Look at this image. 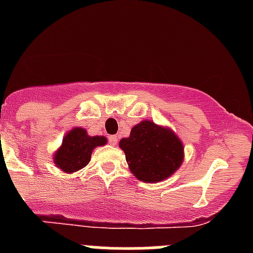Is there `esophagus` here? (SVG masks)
I'll use <instances>...</instances> for the list:
<instances>
[{
  "mask_svg": "<svg viewBox=\"0 0 253 253\" xmlns=\"http://www.w3.org/2000/svg\"><path fill=\"white\" fill-rule=\"evenodd\" d=\"M109 142H110L111 145H116L117 142H119V138H117V136H110L109 137Z\"/></svg>",
  "mask_w": 253,
  "mask_h": 253,
  "instance_id": "1",
  "label": "esophagus"
}]
</instances>
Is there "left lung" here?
Listing matches in <instances>:
<instances>
[{
	"mask_svg": "<svg viewBox=\"0 0 253 253\" xmlns=\"http://www.w3.org/2000/svg\"><path fill=\"white\" fill-rule=\"evenodd\" d=\"M131 172L143 182H159L170 177L183 162V144L167 127L142 121L120 141Z\"/></svg>",
	"mask_w": 253,
	"mask_h": 253,
	"instance_id": "1",
	"label": "left lung"
}]
</instances>
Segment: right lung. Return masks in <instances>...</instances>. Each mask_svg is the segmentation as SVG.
<instances>
[{
    "label": "right lung",
    "instance_id": "add662e5",
    "mask_svg": "<svg viewBox=\"0 0 253 253\" xmlns=\"http://www.w3.org/2000/svg\"><path fill=\"white\" fill-rule=\"evenodd\" d=\"M106 142L104 136L91 137L84 128L76 127L63 137L62 144L53 155V163L62 171L72 174L86 167L94 148L105 145Z\"/></svg>",
    "mask_w": 253,
    "mask_h": 253
}]
</instances>
